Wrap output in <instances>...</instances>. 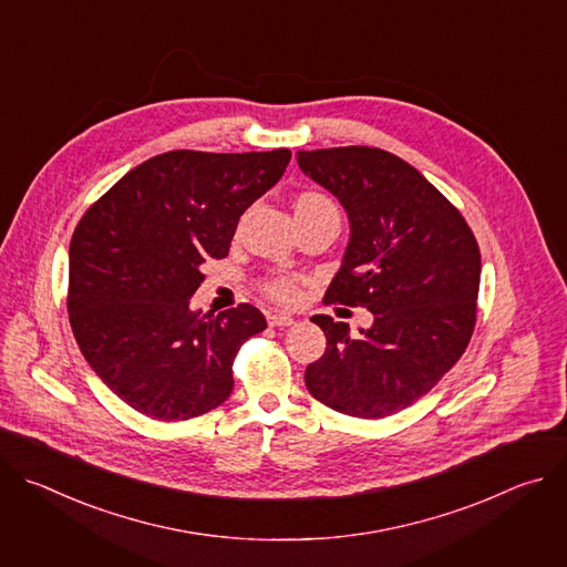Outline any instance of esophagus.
I'll use <instances>...</instances> for the list:
<instances>
[{
	"label": "esophagus",
	"mask_w": 567,
	"mask_h": 567,
	"mask_svg": "<svg viewBox=\"0 0 567 567\" xmlns=\"http://www.w3.org/2000/svg\"><path fill=\"white\" fill-rule=\"evenodd\" d=\"M267 322L271 328H287L293 322V318L289 313H280V311H269L267 313Z\"/></svg>",
	"instance_id": "obj_1"
}]
</instances>
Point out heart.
I'll return each mask as SVG.
<instances>
[{"label":"heart","instance_id":"obj_1","mask_svg":"<svg viewBox=\"0 0 567 567\" xmlns=\"http://www.w3.org/2000/svg\"><path fill=\"white\" fill-rule=\"evenodd\" d=\"M309 213H339L334 202L316 190H305L298 195L296 199V215H309ZM260 289L267 298H271L274 302L280 305H289L298 298V280L285 274L278 276H269L265 280H260Z\"/></svg>","mask_w":567,"mask_h":567}]
</instances>
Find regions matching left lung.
<instances>
[{"instance_id": "left-lung-1", "label": "left lung", "mask_w": 567, "mask_h": 567, "mask_svg": "<svg viewBox=\"0 0 567 567\" xmlns=\"http://www.w3.org/2000/svg\"><path fill=\"white\" fill-rule=\"evenodd\" d=\"M300 171L348 210L352 235L326 305L365 307L370 330L311 316L328 348L305 370L313 399L381 420L409 409L464 354L477 313L480 249L462 213L406 161L368 145L298 152Z\"/></svg>"}]
</instances>
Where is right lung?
Returning a JSON list of instances; mask_svg holds the SVG:
<instances>
[{
  "instance_id": "obj_1",
  "label": "right lung",
  "mask_w": 567,
  "mask_h": 567,
  "mask_svg": "<svg viewBox=\"0 0 567 567\" xmlns=\"http://www.w3.org/2000/svg\"><path fill=\"white\" fill-rule=\"evenodd\" d=\"M291 152L173 150L121 177L69 247L73 337L103 383L158 422L199 417L233 392L241 343L267 328L241 302L190 309L204 265L228 256L239 215L285 175Z\"/></svg>"
}]
</instances>
